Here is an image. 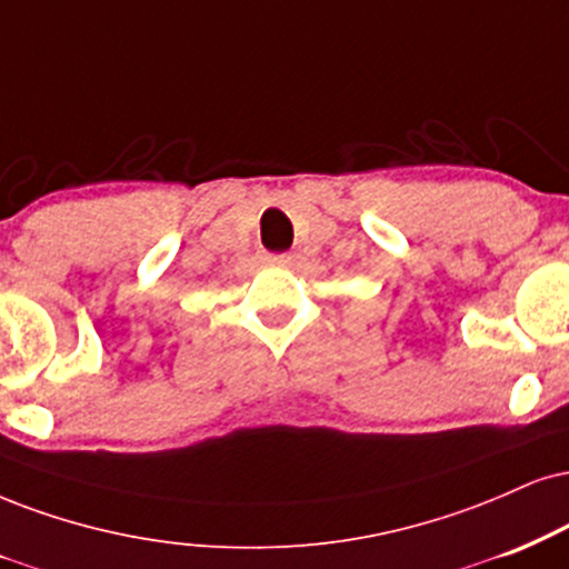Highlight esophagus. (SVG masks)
I'll use <instances>...</instances> for the list:
<instances>
[{"mask_svg": "<svg viewBox=\"0 0 569 569\" xmlns=\"http://www.w3.org/2000/svg\"><path fill=\"white\" fill-rule=\"evenodd\" d=\"M266 261L273 263V266H287L292 261V256H290V252H282V256H266Z\"/></svg>", "mask_w": 569, "mask_h": 569, "instance_id": "obj_1", "label": "esophagus"}]
</instances>
